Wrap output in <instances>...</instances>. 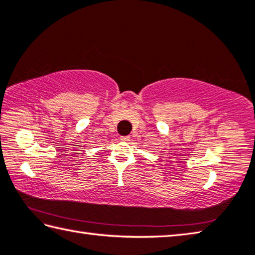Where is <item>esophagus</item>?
<instances>
[{"instance_id":"obj_1","label":"esophagus","mask_w":255,"mask_h":255,"mask_svg":"<svg viewBox=\"0 0 255 255\" xmlns=\"http://www.w3.org/2000/svg\"><path fill=\"white\" fill-rule=\"evenodd\" d=\"M123 141H129V139H130V136H123L122 138Z\"/></svg>"}]
</instances>
